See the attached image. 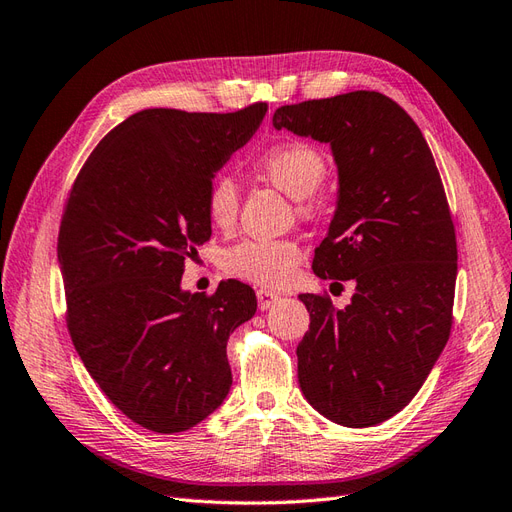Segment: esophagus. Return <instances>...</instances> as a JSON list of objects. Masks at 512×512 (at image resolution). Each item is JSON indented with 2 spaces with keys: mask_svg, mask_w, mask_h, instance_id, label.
<instances>
[{
  "mask_svg": "<svg viewBox=\"0 0 512 512\" xmlns=\"http://www.w3.org/2000/svg\"><path fill=\"white\" fill-rule=\"evenodd\" d=\"M279 300H281L279 294H274L270 290H264V287H261V290H257V303H259L261 311H268L272 305H277Z\"/></svg>",
  "mask_w": 512,
  "mask_h": 512,
  "instance_id": "1",
  "label": "esophagus"
}]
</instances>
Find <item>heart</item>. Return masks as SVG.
<instances>
[{
    "label": "heart",
    "instance_id": "heart-1",
    "mask_svg": "<svg viewBox=\"0 0 512 512\" xmlns=\"http://www.w3.org/2000/svg\"><path fill=\"white\" fill-rule=\"evenodd\" d=\"M255 173L274 188L292 196L296 214H318L316 190L322 186L329 162L326 155L305 140H285L261 151L253 162ZM240 209V188L231 177L218 175L205 194V212L218 229H229ZM303 251L294 240H242L222 253V268L235 279L274 287L292 277Z\"/></svg>",
    "mask_w": 512,
    "mask_h": 512
}]
</instances>
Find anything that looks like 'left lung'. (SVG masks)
Returning <instances> with one entry per match:
<instances>
[{
	"instance_id": "left-lung-1",
	"label": "left lung",
	"mask_w": 512,
	"mask_h": 512,
	"mask_svg": "<svg viewBox=\"0 0 512 512\" xmlns=\"http://www.w3.org/2000/svg\"><path fill=\"white\" fill-rule=\"evenodd\" d=\"M272 125L331 144L337 209L311 268L357 283L346 309L298 296L311 320L296 348L300 389L335 424L376 426L413 400L452 329L458 253L435 157L374 90L281 106Z\"/></svg>"
}]
</instances>
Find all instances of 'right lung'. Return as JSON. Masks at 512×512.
<instances>
[{
  "label": "right lung",
  "mask_w": 512,
  "mask_h": 512,
  "mask_svg": "<svg viewBox=\"0 0 512 512\" xmlns=\"http://www.w3.org/2000/svg\"><path fill=\"white\" fill-rule=\"evenodd\" d=\"M266 110L136 112L97 144L71 188L58 261L73 346L108 400L147 430H188L231 389L227 339L255 316V292L229 279L212 296L190 294L181 274L212 235L214 173Z\"/></svg>",
  "instance_id": "1"
}]
</instances>
